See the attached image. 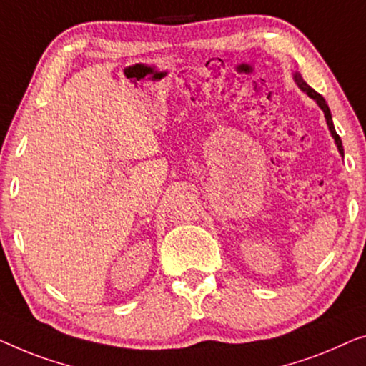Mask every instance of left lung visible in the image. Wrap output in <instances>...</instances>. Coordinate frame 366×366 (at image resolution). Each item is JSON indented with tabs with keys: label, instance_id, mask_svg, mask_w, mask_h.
Wrapping results in <instances>:
<instances>
[{
	"label": "left lung",
	"instance_id": "8db88e82",
	"mask_svg": "<svg viewBox=\"0 0 366 366\" xmlns=\"http://www.w3.org/2000/svg\"><path fill=\"white\" fill-rule=\"evenodd\" d=\"M295 82L298 84V87H300L302 91H305L308 96L310 97H313V99L317 101V104L322 107V111H323V114H325V119H327V124H328V129H330V132H332V136H333V139H335V144H337V147H338V151H340V154H342L343 156V146H342V139H340V136L337 134V131H335V127H333V121H332V114H330V109H328V106H327V102H325V99H323V97L318 94V92L315 91V89H312L310 86L307 84L305 81H303V78L300 74H295Z\"/></svg>",
	"mask_w": 366,
	"mask_h": 366
}]
</instances>
